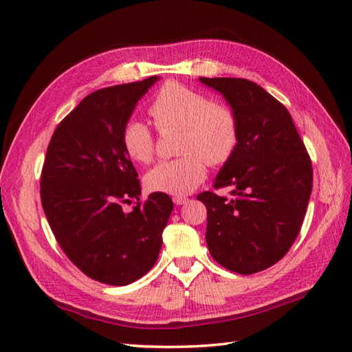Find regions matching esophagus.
<instances>
[{"instance_id": "1", "label": "esophagus", "mask_w": 352, "mask_h": 352, "mask_svg": "<svg viewBox=\"0 0 352 352\" xmlns=\"http://www.w3.org/2000/svg\"><path fill=\"white\" fill-rule=\"evenodd\" d=\"M173 202L176 206H184V204H186L188 202V197H185V195H175L173 197Z\"/></svg>"}]
</instances>
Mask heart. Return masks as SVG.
Masks as SVG:
<instances>
[{
  "mask_svg": "<svg viewBox=\"0 0 352 352\" xmlns=\"http://www.w3.org/2000/svg\"><path fill=\"white\" fill-rule=\"evenodd\" d=\"M158 131L179 127L177 153L173 160L158 163L145 176V185L155 192L189 194L204 180L206 162L221 166L236 151L239 120L232 107L212 102L208 95L168 82L158 89L150 104ZM122 145L133 162L150 163L155 151L154 133L138 117L127 119L122 129Z\"/></svg>",
  "mask_w": 352,
  "mask_h": 352,
  "instance_id": "heart-1",
  "label": "heart"
}]
</instances>
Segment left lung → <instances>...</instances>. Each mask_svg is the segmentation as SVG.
<instances>
[{
  "label": "left lung",
  "mask_w": 352,
  "mask_h": 352,
  "mask_svg": "<svg viewBox=\"0 0 352 352\" xmlns=\"http://www.w3.org/2000/svg\"><path fill=\"white\" fill-rule=\"evenodd\" d=\"M223 94L239 120V144L216 177L232 199L202 192L211 257L239 274L282 260L301 230L313 188L311 158L289 111L257 83L199 78Z\"/></svg>",
  "instance_id": "8db88e82"
}]
</instances>
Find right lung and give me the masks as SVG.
I'll use <instances>...</instances> for the list:
<instances>
[{
	"label": "right lung",
	"mask_w": 352,
	"mask_h": 352,
	"mask_svg": "<svg viewBox=\"0 0 352 352\" xmlns=\"http://www.w3.org/2000/svg\"><path fill=\"white\" fill-rule=\"evenodd\" d=\"M157 79L89 94L58 123L47 148L42 208L67 258L101 283L124 286L153 269L173 210L167 194L140 198L138 173L122 145L126 120Z\"/></svg>",
	"instance_id": "obj_1"
}]
</instances>
